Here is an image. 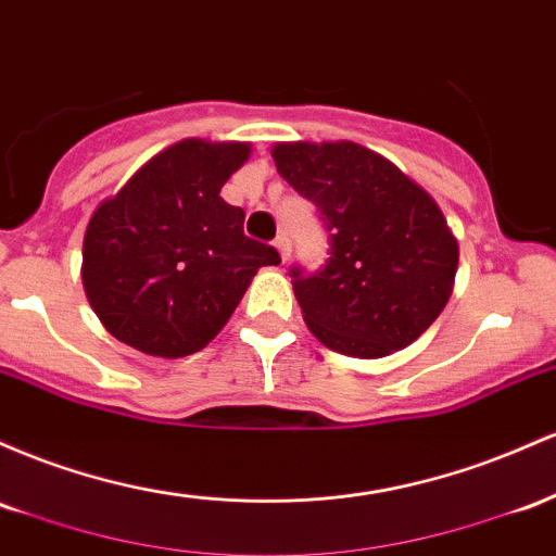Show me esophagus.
<instances>
[{"mask_svg":"<svg viewBox=\"0 0 556 556\" xmlns=\"http://www.w3.org/2000/svg\"><path fill=\"white\" fill-rule=\"evenodd\" d=\"M276 249H278V254H280V260H289V254H291V241H289V236L286 233H278V239H276Z\"/></svg>","mask_w":556,"mask_h":556,"instance_id":"1","label":"esophagus"}]
</instances>
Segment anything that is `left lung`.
<instances>
[{
	"instance_id": "left-lung-1",
	"label": "left lung",
	"mask_w": 556,
	"mask_h": 556,
	"mask_svg": "<svg viewBox=\"0 0 556 556\" xmlns=\"http://www.w3.org/2000/svg\"><path fill=\"white\" fill-rule=\"evenodd\" d=\"M273 160L328 230L326 265L291 267L307 328L359 359L413 344L446 307L459 262L433 197L354 141L276 143Z\"/></svg>"
}]
</instances>
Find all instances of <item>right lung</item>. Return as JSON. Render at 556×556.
<instances>
[{
  "instance_id": "add662e5",
  "label": "right lung",
  "mask_w": 556,
  "mask_h": 556,
  "mask_svg": "<svg viewBox=\"0 0 556 556\" xmlns=\"http://www.w3.org/2000/svg\"><path fill=\"white\" fill-rule=\"evenodd\" d=\"M241 141L184 139L130 176L91 215L86 296L123 344L176 359L220 333L273 247L244 236V210L220 197L249 160Z\"/></svg>"
}]
</instances>
